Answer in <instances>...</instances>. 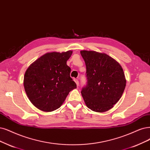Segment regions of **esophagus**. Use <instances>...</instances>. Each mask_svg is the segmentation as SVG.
I'll list each match as a JSON object with an SVG mask.
<instances>
[{
  "instance_id": "obj_1",
  "label": "esophagus",
  "mask_w": 150,
  "mask_h": 150,
  "mask_svg": "<svg viewBox=\"0 0 150 150\" xmlns=\"http://www.w3.org/2000/svg\"><path fill=\"white\" fill-rule=\"evenodd\" d=\"M74 81L75 82V83L76 84V86H79V80H77V79H74Z\"/></svg>"
}]
</instances>
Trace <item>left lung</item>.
Wrapping results in <instances>:
<instances>
[{"mask_svg":"<svg viewBox=\"0 0 150 150\" xmlns=\"http://www.w3.org/2000/svg\"><path fill=\"white\" fill-rule=\"evenodd\" d=\"M86 67L87 85L81 93L86 106L97 112L114 107L126 86L121 65L109 55L94 51H81Z\"/></svg>","mask_w":150,"mask_h":150,"instance_id":"left-lung-1","label":"left lung"}]
</instances>
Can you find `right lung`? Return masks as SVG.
Here are the masks:
<instances>
[{
  "instance_id": "obj_1",
  "label": "right lung",
  "mask_w": 150,
  "mask_h": 150,
  "mask_svg": "<svg viewBox=\"0 0 150 150\" xmlns=\"http://www.w3.org/2000/svg\"><path fill=\"white\" fill-rule=\"evenodd\" d=\"M72 51L47 52L36 59L25 71L23 85L34 106L44 112L59 108L70 91L76 88L67 65Z\"/></svg>"
}]
</instances>
